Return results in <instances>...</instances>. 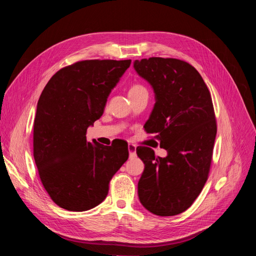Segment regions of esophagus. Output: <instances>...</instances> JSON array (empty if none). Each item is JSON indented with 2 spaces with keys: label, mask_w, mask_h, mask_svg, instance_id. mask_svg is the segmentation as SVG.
Instances as JSON below:
<instances>
[{
  "label": "esophagus",
  "mask_w": 256,
  "mask_h": 256,
  "mask_svg": "<svg viewBox=\"0 0 256 256\" xmlns=\"http://www.w3.org/2000/svg\"><path fill=\"white\" fill-rule=\"evenodd\" d=\"M128 150L130 158H134L136 156V146L134 144H128Z\"/></svg>",
  "instance_id": "1"
}]
</instances>
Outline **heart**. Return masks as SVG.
<instances>
[{"instance_id":"1","label":"heart","mask_w":256,"mask_h":256,"mask_svg":"<svg viewBox=\"0 0 256 256\" xmlns=\"http://www.w3.org/2000/svg\"><path fill=\"white\" fill-rule=\"evenodd\" d=\"M144 90H146V88L143 86V85H141V84H138V83H136V84H134V85H131L130 86V88H129V94H132V92H144Z\"/></svg>"}]
</instances>
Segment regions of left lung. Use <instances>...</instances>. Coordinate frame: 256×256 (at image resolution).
Instances as JSON below:
<instances>
[{
	"label": "left lung",
	"instance_id": "left-lung-1",
	"mask_svg": "<svg viewBox=\"0 0 256 256\" xmlns=\"http://www.w3.org/2000/svg\"><path fill=\"white\" fill-rule=\"evenodd\" d=\"M134 67L156 95L145 131L156 134L168 152L161 158L150 147L136 148L145 164L138 198L154 214L175 216L196 200L210 170L216 134L210 92L196 69L182 60L143 58Z\"/></svg>",
	"mask_w": 256,
	"mask_h": 256
}]
</instances>
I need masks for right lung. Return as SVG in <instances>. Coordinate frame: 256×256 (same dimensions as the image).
Instances as JSON below:
<instances>
[{"label":"right lung","mask_w":256,"mask_h":256,"mask_svg":"<svg viewBox=\"0 0 256 256\" xmlns=\"http://www.w3.org/2000/svg\"><path fill=\"white\" fill-rule=\"evenodd\" d=\"M131 60H86L53 74L37 104L33 154L42 184L60 207L85 212L108 196L128 145L94 144L86 131L104 114L108 96Z\"/></svg>","instance_id":"obj_1"}]
</instances>
